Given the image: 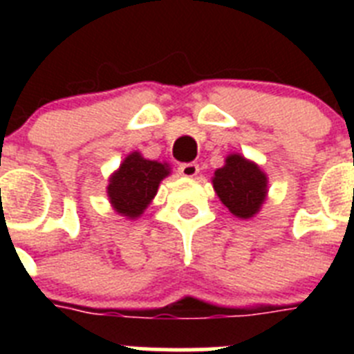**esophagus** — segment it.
Here are the masks:
<instances>
[{"mask_svg": "<svg viewBox=\"0 0 354 354\" xmlns=\"http://www.w3.org/2000/svg\"><path fill=\"white\" fill-rule=\"evenodd\" d=\"M198 165L196 162H183L179 167V174L183 175V177H187V179H192V177H196V174H198Z\"/></svg>", "mask_w": 354, "mask_h": 354, "instance_id": "obj_1", "label": "esophagus"}]
</instances>
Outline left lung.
Here are the masks:
<instances>
[{
    "instance_id": "8db88e82",
    "label": "left lung",
    "mask_w": 354,
    "mask_h": 354,
    "mask_svg": "<svg viewBox=\"0 0 354 354\" xmlns=\"http://www.w3.org/2000/svg\"><path fill=\"white\" fill-rule=\"evenodd\" d=\"M211 183L221 204L239 220L257 216L270 192L266 171L237 152L225 158V165L214 171Z\"/></svg>"
}]
</instances>
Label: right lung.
I'll return each mask as SVG.
<instances>
[{
    "mask_svg": "<svg viewBox=\"0 0 354 354\" xmlns=\"http://www.w3.org/2000/svg\"><path fill=\"white\" fill-rule=\"evenodd\" d=\"M171 174L167 161H152L134 150L109 175L106 193L113 211L127 220H138L154 200L162 179Z\"/></svg>",
    "mask_w": 354,
    "mask_h": 354,
    "instance_id": "add662e5",
    "label": "right lung"
}]
</instances>
